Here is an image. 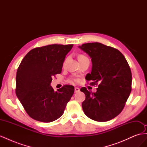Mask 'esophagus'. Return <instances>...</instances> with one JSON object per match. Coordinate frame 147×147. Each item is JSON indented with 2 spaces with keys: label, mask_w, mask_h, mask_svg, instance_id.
<instances>
[{
  "label": "esophagus",
  "mask_w": 147,
  "mask_h": 147,
  "mask_svg": "<svg viewBox=\"0 0 147 147\" xmlns=\"http://www.w3.org/2000/svg\"><path fill=\"white\" fill-rule=\"evenodd\" d=\"M80 91V90L79 88H77V87H75V92H78Z\"/></svg>",
  "instance_id": "esophagus-1"
}]
</instances>
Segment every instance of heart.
<instances>
[{
  "label": "heart",
  "instance_id": "obj_1",
  "mask_svg": "<svg viewBox=\"0 0 147 147\" xmlns=\"http://www.w3.org/2000/svg\"><path fill=\"white\" fill-rule=\"evenodd\" d=\"M85 57V56H84V55H79V56H78V58H80V57ZM70 80L72 81V82H77V79H75V78H72L70 79Z\"/></svg>",
  "mask_w": 147,
  "mask_h": 147
}]
</instances>
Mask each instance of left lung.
I'll return each mask as SVG.
<instances>
[{"label": "left lung", "mask_w": 147, "mask_h": 147, "mask_svg": "<svg viewBox=\"0 0 147 147\" xmlns=\"http://www.w3.org/2000/svg\"><path fill=\"white\" fill-rule=\"evenodd\" d=\"M90 56L91 74L85 77L99 83L96 92L85 87L80 89L86 96L82 102L83 112L96 121L104 122L114 118L121 112L131 92L132 74L125 57L117 49L94 42L78 47Z\"/></svg>", "instance_id": "1"}]
</instances>
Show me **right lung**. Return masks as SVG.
Returning a JSON list of instances; mask_svg holds the SVG:
<instances>
[{
    "mask_svg": "<svg viewBox=\"0 0 147 147\" xmlns=\"http://www.w3.org/2000/svg\"><path fill=\"white\" fill-rule=\"evenodd\" d=\"M74 45H49L31 50L22 60L16 76V94L29 116L50 123L63 115L74 87L55 91L52 77L61 73L65 56Z\"/></svg>",
    "mask_w": 147,
    "mask_h": 147,
    "instance_id": "right-lung-1",
    "label": "right lung"
}]
</instances>
